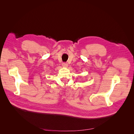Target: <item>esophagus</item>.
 <instances>
[{
	"instance_id": "esophagus-1",
	"label": "esophagus",
	"mask_w": 134,
	"mask_h": 134,
	"mask_svg": "<svg viewBox=\"0 0 134 134\" xmlns=\"http://www.w3.org/2000/svg\"><path fill=\"white\" fill-rule=\"evenodd\" d=\"M68 65L67 63H63V67H68Z\"/></svg>"
}]
</instances>
